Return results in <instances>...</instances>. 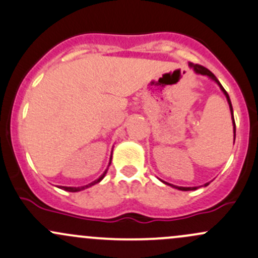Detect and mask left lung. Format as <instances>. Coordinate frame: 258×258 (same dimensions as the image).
I'll return each mask as SVG.
<instances>
[{
    "mask_svg": "<svg viewBox=\"0 0 258 258\" xmlns=\"http://www.w3.org/2000/svg\"><path fill=\"white\" fill-rule=\"evenodd\" d=\"M189 67H190V68H193V69H194V72L197 73V74L207 75V77L210 78L211 80H214V81H215V83L218 84L219 86H220L221 91H222V93H224L225 96H226V99H227V102H229V106H230V111H231L232 123H234V142H235V137H236V124H235V120H234V111H232L231 100H230V97H229V94H227V93H226V90H225V89L222 88V85H221V84H220V81H219L218 79H216V77H215V75H214L213 73L210 72V70L207 69V68L202 67V65H199V64H191V63L189 64ZM163 183H164V184H168V185H170V186H173V188H177V189H179V190H184V191H188V190H195V189H198L197 186H177V185H173V184H169V183H167V181H163ZM204 185H205V186L209 185V183L204 184Z\"/></svg>",
    "mask_w": 258,
    "mask_h": 258,
    "instance_id": "1",
    "label": "left lung"
}]
</instances>
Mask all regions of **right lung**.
Segmentation results:
<instances>
[{"mask_svg":"<svg viewBox=\"0 0 258 258\" xmlns=\"http://www.w3.org/2000/svg\"><path fill=\"white\" fill-rule=\"evenodd\" d=\"M111 157H112V156H111ZM110 164H111V158H110V163H108V165H110ZM106 172H107V169L105 170L104 173H102L101 177H100L99 179H96V180H94L93 183L88 184V185H84V186H60V188H61V189H64V190H67V191H72V193H75V191L84 190V189L89 188V186H93V185H95V184H96V183H99V181H101L102 179H104L105 174H106Z\"/></svg>","mask_w":258,"mask_h":258,"instance_id":"right-lung-1","label":"right lung"}]
</instances>
